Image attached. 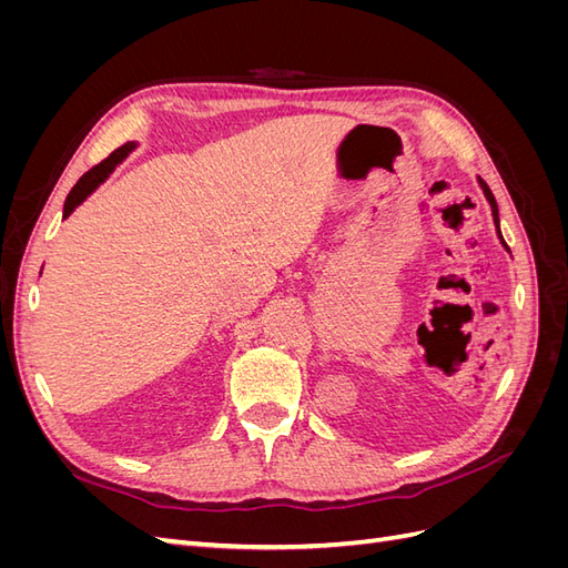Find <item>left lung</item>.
<instances>
[{"label": "left lung", "instance_id": "8db88e82", "mask_svg": "<svg viewBox=\"0 0 568 568\" xmlns=\"http://www.w3.org/2000/svg\"><path fill=\"white\" fill-rule=\"evenodd\" d=\"M480 186H484V192H486V199L490 201V209H493V220H495V225H497V234H500V217H497V203H495V196H493V192L488 189V184L480 180ZM500 239H503V234H500ZM503 244H505V239H503ZM505 248H509L507 244H505Z\"/></svg>", "mask_w": 568, "mask_h": 568}]
</instances>
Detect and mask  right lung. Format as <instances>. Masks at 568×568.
I'll list each match as a JSON object with an SVG mask.
<instances>
[{
  "mask_svg": "<svg viewBox=\"0 0 568 568\" xmlns=\"http://www.w3.org/2000/svg\"><path fill=\"white\" fill-rule=\"evenodd\" d=\"M132 146H134L132 142H130V144H123V146H118L109 159H104L99 165H94L92 170H88V173H84V175L78 180V184L71 189V194H68V199H65L63 217L71 215L75 205H78L80 201H84V196H88L90 192H94V189L99 186V182H104V180L109 178L111 170L128 156V151H130Z\"/></svg>",
  "mask_w": 568,
  "mask_h": 568,
  "instance_id": "obj_1",
  "label": "right lung"
}]
</instances>
